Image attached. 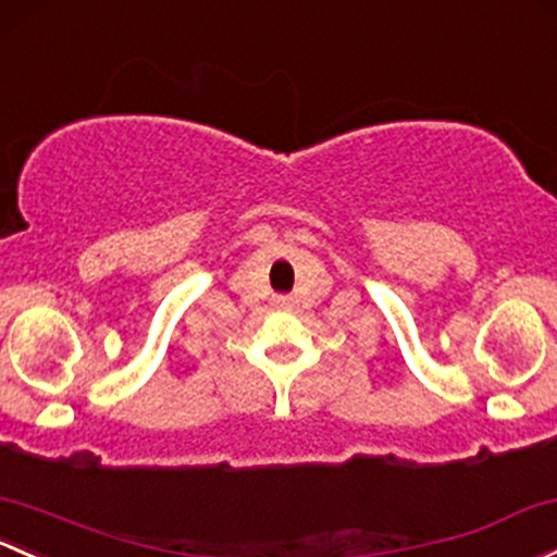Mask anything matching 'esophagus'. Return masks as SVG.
<instances>
[{
  "instance_id": "34e87169",
  "label": "esophagus",
  "mask_w": 557,
  "mask_h": 557,
  "mask_svg": "<svg viewBox=\"0 0 557 557\" xmlns=\"http://www.w3.org/2000/svg\"><path fill=\"white\" fill-rule=\"evenodd\" d=\"M274 307H277V309H290V307H294V298L277 296V298H274Z\"/></svg>"
}]
</instances>
